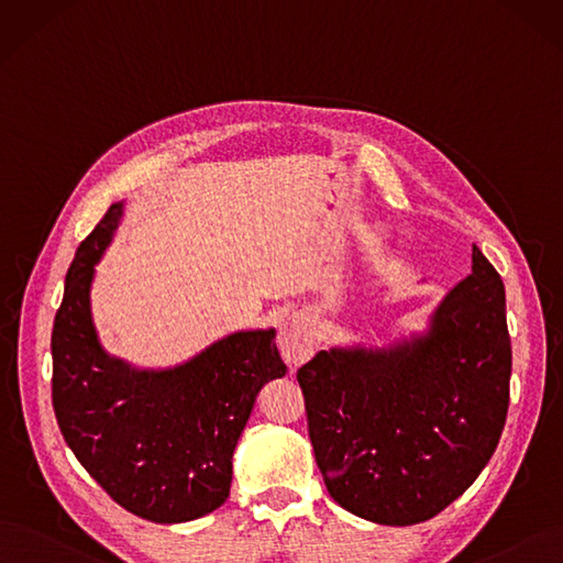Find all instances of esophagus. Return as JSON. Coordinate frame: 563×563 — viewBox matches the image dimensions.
<instances>
[{"label":"esophagus","mask_w":563,"mask_h":563,"mask_svg":"<svg viewBox=\"0 0 563 563\" xmlns=\"http://www.w3.org/2000/svg\"><path fill=\"white\" fill-rule=\"evenodd\" d=\"M278 347L280 355L289 366L303 364L316 347V334L303 318H292L278 329Z\"/></svg>","instance_id":"1"}]
</instances>
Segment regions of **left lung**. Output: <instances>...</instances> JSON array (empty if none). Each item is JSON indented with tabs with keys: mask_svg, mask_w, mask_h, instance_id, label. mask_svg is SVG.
Listing matches in <instances>:
<instances>
[{
	"mask_svg": "<svg viewBox=\"0 0 563 563\" xmlns=\"http://www.w3.org/2000/svg\"><path fill=\"white\" fill-rule=\"evenodd\" d=\"M510 368L504 280L473 245L471 276L435 308L427 336L320 350L297 371L331 498L389 527L445 510L501 439Z\"/></svg>",
	"mask_w": 563,
	"mask_h": 563,
	"instance_id": "left-lung-1",
	"label": "left lung"
}]
</instances>
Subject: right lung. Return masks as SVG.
<instances>
[{"instance_id":"obj_1","label":"right lung","mask_w":563,"mask_h":563,"mask_svg":"<svg viewBox=\"0 0 563 563\" xmlns=\"http://www.w3.org/2000/svg\"><path fill=\"white\" fill-rule=\"evenodd\" d=\"M120 216L122 203H113L69 266L51 336L55 418L115 504L157 525L190 522L227 501L257 391L287 366L274 329L239 331L169 371L109 357L92 324L90 285Z\"/></svg>"}]
</instances>
